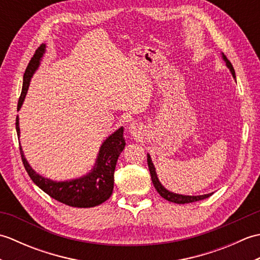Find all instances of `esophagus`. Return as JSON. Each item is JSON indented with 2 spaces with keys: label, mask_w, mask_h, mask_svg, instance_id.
I'll return each mask as SVG.
<instances>
[{
  "label": "esophagus",
  "mask_w": 260,
  "mask_h": 260,
  "mask_svg": "<svg viewBox=\"0 0 260 260\" xmlns=\"http://www.w3.org/2000/svg\"><path fill=\"white\" fill-rule=\"evenodd\" d=\"M129 131L132 132V133H134V132L136 131V128H135V126H133V125H132V126H131V129H129Z\"/></svg>",
  "instance_id": "1"
}]
</instances>
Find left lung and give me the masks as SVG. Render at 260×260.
I'll return each instance as SVG.
<instances>
[{
  "instance_id": "left-lung-1",
  "label": "left lung",
  "mask_w": 260,
  "mask_h": 260,
  "mask_svg": "<svg viewBox=\"0 0 260 260\" xmlns=\"http://www.w3.org/2000/svg\"><path fill=\"white\" fill-rule=\"evenodd\" d=\"M222 57L223 60L225 61V64H227V67L230 69L231 74H233L234 78H236V74H235V69L233 67V64L227 59V57L224 56L222 53ZM147 164H148V169H150V173H151V178H152V182L154 184V187H155L156 191L158 192V194L161 196L162 198H164L165 200H168L170 202H174V203H179V204H184V203H191V202H196V201H200L203 200V199H207L212 194V193H209V194H204V196H182V194H176V193L173 192H170L168 191L165 187L159 183V181L157 179V175L155 172V168H154V165L152 163V159L151 156L147 155Z\"/></svg>"
}]
</instances>
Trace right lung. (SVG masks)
Wrapping results in <instances>:
<instances>
[{"instance_id":"obj_1","label":"right lung","mask_w":260,"mask_h":260,"mask_svg":"<svg viewBox=\"0 0 260 260\" xmlns=\"http://www.w3.org/2000/svg\"><path fill=\"white\" fill-rule=\"evenodd\" d=\"M46 45H41L39 47L33 57L31 58L29 64L25 69L23 76V86H22V92L19 98L18 110L21 108L22 103L24 101L26 95L27 88L31 80V77L35 74L40 64V60L45 53ZM16 133L20 136V127L19 119L16 118ZM123 127L115 132L114 134L110 135L108 139L103 143L99 151L96 165L93 167L92 171L82 176L80 179L70 180L66 182H54L49 179L42 178L41 175L37 174L35 171L31 169L29 163L22 152L20 147L21 158L23 162L24 168L31 180L40 187L42 191H45L47 194L53 198L61 203L67 204L70 207L76 208H91L102 204L109 197L112 196L114 189V171L116 168V163L120 152L125 147V140L123 137Z\"/></svg>"}]
</instances>
